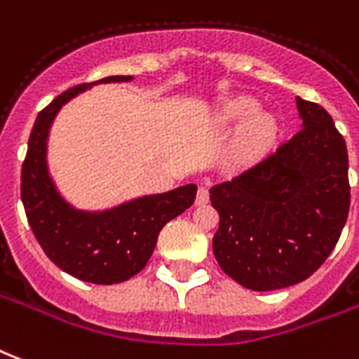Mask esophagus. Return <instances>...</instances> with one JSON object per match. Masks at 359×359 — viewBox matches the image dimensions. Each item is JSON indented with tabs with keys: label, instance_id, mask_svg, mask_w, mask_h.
I'll return each mask as SVG.
<instances>
[{
	"label": "esophagus",
	"instance_id": "34e87169",
	"mask_svg": "<svg viewBox=\"0 0 359 359\" xmlns=\"http://www.w3.org/2000/svg\"><path fill=\"white\" fill-rule=\"evenodd\" d=\"M207 201H209V190H207V188H200V190H198L196 203H198V205H205Z\"/></svg>",
	"mask_w": 359,
	"mask_h": 359
}]
</instances>
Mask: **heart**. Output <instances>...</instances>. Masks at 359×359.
I'll return each instance as SVG.
<instances>
[{"instance_id":"1","label":"heart","mask_w":359,"mask_h":359,"mask_svg":"<svg viewBox=\"0 0 359 359\" xmlns=\"http://www.w3.org/2000/svg\"><path fill=\"white\" fill-rule=\"evenodd\" d=\"M259 110L257 100L251 97H233L220 106L217 112V119L220 123H238L243 122L236 140V152L243 159H253L261 156L268 146L272 144L278 133V123L270 114H252Z\"/></svg>"}]
</instances>
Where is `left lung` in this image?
Here are the masks:
<instances>
[{"instance_id": "obj_1", "label": "left lung", "mask_w": 359, "mask_h": 359, "mask_svg": "<svg viewBox=\"0 0 359 359\" xmlns=\"http://www.w3.org/2000/svg\"><path fill=\"white\" fill-rule=\"evenodd\" d=\"M302 129L259 165L215 184L213 253L233 281L274 291L314 274L335 249L350 209L348 152L333 118L297 97Z\"/></svg>"}]
</instances>
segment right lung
Masks as SVG:
<instances>
[{"label": "right lung", "mask_w": 359, "mask_h": 359, "mask_svg": "<svg viewBox=\"0 0 359 359\" xmlns=\"http://www.w3.org/2000/svg\"><path fill=\"white\" fill-rule=\"evenodd\" d=\"M131 79L133 76H110L58 95L36 118L20 175L24 211L45 255L66 274L97 285H112L139 274L152 257L159 230L184 213L198 192L196 184H187L104 211L78 209L58 192L47 163V140L60 108L93 85Z\"/></svg>", "instance_id": "add662e5"}]
</instances>
